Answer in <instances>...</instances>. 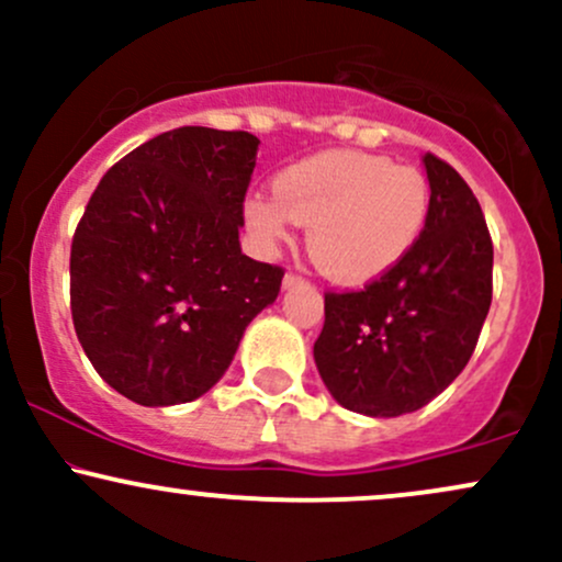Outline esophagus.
<instances>
[{"mask_svg":"<svg viewBox=\"0 0 562 562\" xmlns=\"http://www.w3.org/2000/svg\"><path fill=\"white\" fill-rule=\"evenodd\" d=\"M299 282H303V277H301V274H295V272H288L285 277H282V285H285V288L299 285Z\"/></svg>","mask_w":562,"mask_h":562,"instance_id":"obj_1","label":"esophagus"}]
</instances>
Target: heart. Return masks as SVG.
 Wrapping results in <instances>:
<instances>
[{"instance_id": "b5f03b06", "label": "heart", "mask_w": 562, "mask_h": 562, "mask_svg": "<svg viewBox=\"0 0 562 562\" xmlns=\"http://www.w3.org/2000/svg\"><path fill=\"white\" fill-rule=\"evenodd\" d=\"M428 209L430 184L415 166L327 150L282 169L274 192H254L245 222L267 245L290 240L293 224H308V250L322 272L357 285L409 254Z\"/></svg>"}]
</instances>
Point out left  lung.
Listing matches in <instances>:
<instances>
[{
  "label": "left lung",
  "instance_id": "8db88e82",
  "mask_svg": "<svg viewBox=\"0 0 562 562\" xmlns=\"http://www.w3.org/2000/svg\"><path fill=\"white\" fill-rule=\"evenodd\" d=\"M430 209L409 254L364 290L325 293L314 362L346 409L398 417L465 370L492 306L486 218L447 160L425 153Z\"/></svg>",
  "mask_w": 562,
  "mask_h": 562
}]
</instances>
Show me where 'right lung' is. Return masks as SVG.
Segmentation results:
<instances>
[{
	"instance_id": "right-lung-1",
	"label": "right lung",
	"mask_w": 562,
	"mask_h": 562,
	"mask_svg": "<svg viewBox=\"0 0 562 562\" xmlns=\"http://www.w3.org/2000/svg\"><path fill=\"white\" fill-rule=\"evenodd\" d=\"M259 137L182 126L108 169L70 245V314L97 375L142 406L214 389L285 269L240 248Z\"/></svg>"
}]
</instances>
